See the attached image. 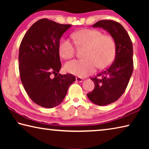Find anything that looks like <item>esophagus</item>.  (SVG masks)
Segmentation results:
<instances>
[{
  "instance_id": "34e87169",
  "label": "esophagus",
  "mask_w": 149,
  "mask_h": 149,
  "mask_svg": "<svg viewBox=\"0 0 149 149\" xmlns=\"http://www.w3.org/2000/svg\"><path fill=\"white\" fill-rule=\"evenodd\" d=\"M75 79H76L77 81H79V82L83 81V78L81 77H79V76L75 77Z\"/></svg>"
}]
</instances>
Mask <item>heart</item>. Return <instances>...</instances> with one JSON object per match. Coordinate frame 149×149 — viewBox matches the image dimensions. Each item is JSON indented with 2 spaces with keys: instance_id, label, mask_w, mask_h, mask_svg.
Returning <instances> with one entry per match:
<instances>
[{
  "instance_id": "1",
  "label": "heart",
  "mask_w": 149,
  "mask_h": 149,
  "mask_svg": "<svg viewBox=\"0 0 149 149\" xmlns=\"http://www.w3.org/2000/svg\"><path fill=\"white\" fill-rule=\"evenodd\" d=\"M72 38L75 46L84 48L85 58L67 62L64 69L70 74L80 77L94 72L97 68L103 69L110 65L116 54V42L112 36L104 35L98 29H83L74 32ZM59 54L64 59L75 56L74 45L68 39H62L59 42Z\"/></svg>"
}]
</instances>
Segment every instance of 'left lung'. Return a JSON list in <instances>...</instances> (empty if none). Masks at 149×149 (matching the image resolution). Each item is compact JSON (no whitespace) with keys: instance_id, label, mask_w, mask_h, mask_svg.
Instances as JSON below:
<instances>
[{"instance_id":"left-lung-1","label":"left lung","mask_w":149,"mask_h":149,"mask_svg":"<svg viewBox=\"0 0 149 149\" xmlns=\"http://www.w3.org/2000/svg\"><path fill=\"white\" fill-rule=\"evenodd\" d=\"M93 27L108 31L116 42L114 61L97 76L91 78L95 88L87 95L95 104L107 105L119 99L129 84L133 70L132 42L124 27L114 20H100Z\"/></svg>"}]
</instances>
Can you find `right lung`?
<instances>
[{"label":"right lung","instance_id":"1","mask_svg":"<svg viewBox=\"0 0 149 149\" xmlns=\"http://www.w3.org/2000/svg\"><path fill=\"white\" fill-rule=\"evenodd\" d=\"M71 26L41 19L30 27L20 44V79L30 99L42 107L51 108L60 104L75 81L71 74H58L60 39Z\"/></svg>","mask_w":149,"mask_h":149}]
</instances>
